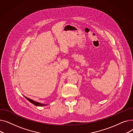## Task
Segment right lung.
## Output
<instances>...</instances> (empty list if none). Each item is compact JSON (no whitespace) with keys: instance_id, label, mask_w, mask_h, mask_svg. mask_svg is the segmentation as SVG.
<instances>
[{"instance_id":"right-lung-1","label":"right lung","mask_w":133,"mask_h":133,"mask_svg":"<svg viewBox=\"0 0 133 133\" xmlns=\"http://www.w3.org/2000/svg\"><path fill=\"white\" fill-rule=\"evenodd\" d=\"M25 97L28 101H30L31 103H32V104H34V105L36 106H45L47 105L46 104H43V103H40V102H38L35 101H34V100H32L31 99L28 98V97H27L26 96H25Z\"/></svg>"}]
</instances>
